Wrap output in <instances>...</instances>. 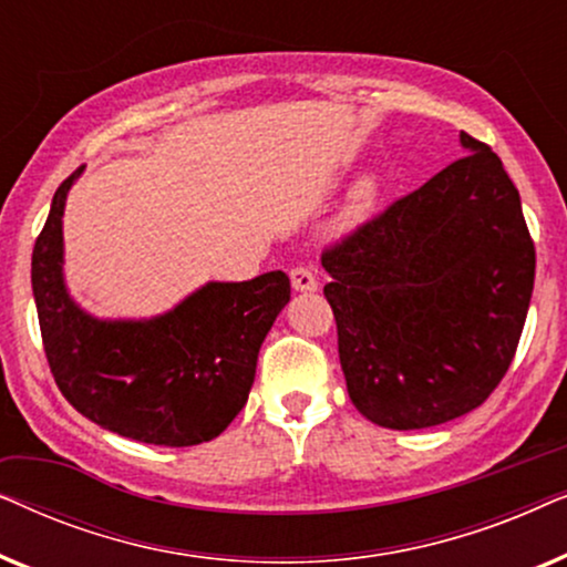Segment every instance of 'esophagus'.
I'll use <instances>...</instances> for the list:
<instances>
[{
	"mask_svg": "<svg viewBox=\"0 0 567 567\" xmlns=\"http://www.w3.org/2000/svg\"><path fill=\"white\" fill-rule=\"evenodd\" d=\"M289 278H291V286H293V291H317V278H315V274L309 268H305V266H297V268H291L289 270Z\"/></svg>",
	"mask_w": 567,
	"mask_h": 567,
	"instance_id": "esophagus-1",
	"label": "esophagus"
}]
</instances>
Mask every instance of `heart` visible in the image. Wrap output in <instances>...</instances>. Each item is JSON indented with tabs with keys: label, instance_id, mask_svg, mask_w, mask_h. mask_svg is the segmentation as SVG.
Here are the masks:
<instances>
[{
	"label": "heart",
	"instance_id": "b5f03b06",
	"mask_svg": "<svg viewBox=\"0 0 567 567\" xmlns=\"http://www.w3.org/2000/svg\"><path fill=\"white\" fill-rule=\"evenodd\" d=\"M384 198V177L379 173H367L355 177L351 188L346 190L343 204L338 208L336 227L340 231H353L367 224L379 212Z\"/></svg>",
	"mask_w": 567,
	"mask_h": 567
}]
</instances>
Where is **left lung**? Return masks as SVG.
<instances>
[{"label": "left lung", "instance_id": "obj_1", "mask_svg": "<svg viewBox=\"0 0 567 567\" xmlns=\"http://www.w3.org/2000/svg\"><path fill=\"white\" fill-rule=\"evenodd\" d=\"M322 252L351 402L394 431L483 405L514 361L534 289L522 198L491 146Z\"/></svg>", "mask_w": 567, "mask_h": 567}]
</instances>
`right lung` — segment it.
Here are the masks:
<instances>
[{
	"instance_id": "add662e5",
	"label": "right lung",
	"mask_w": 567,
	"mask_h": 567,
	"mask_svg": "<svg viewBox=\"0 0 567 567\" xmlns=\"http://www.w3.org/2000/svg\"><path fill=\"white\" fill-rule=\"evenodd\" d=\"M53 193L33 247V297L45 359L59 390L92 423L157 446H196L235 421L250 394L258 353L291 299L284 270L252 281H212L152 320H97L64 284L66 193Z\"/></svg>"
}]
</instances>
